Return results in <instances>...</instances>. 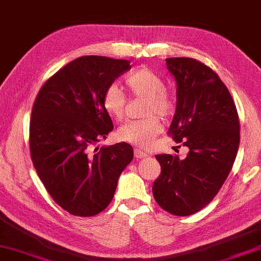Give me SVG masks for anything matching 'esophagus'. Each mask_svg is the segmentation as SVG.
<instances>
[{
	"label": "esophagus",
	"instance_id": "1",
	"mask_svg": "<svg viewBox=\"0 0 261 261\" xmlns=\"http://www.w3.org/2000/svg\"><path fill=\"white\" fill-rule=\"evenodd\" d=\"M135 156H136V159L146 158V156H148V153L143 152V150L141 149H135Z\"/></svg>",
	"mask_w": 261,
	"mask_h": 261
}]
</instances>
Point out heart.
<instances>
[{
  "mask_svg": "<svg viewBox=\"0 0 261 261\" xmlns=\"http://www.w3.org/2000/svg\"><path fill=\"white\" fill-rule=\"evenodd\" d=\"M125 84L133 96L146 98L142 113L147 117L125 122L119 127L118 137L125 142L148 148L163 130L162 120L156 114L163 118L171 115L175 109L174 98L165 89L164 80L147 68L126 75ZM102 105L109 115L121 119L126 111L127 97L117 84H111L103 92Z\"/></svg>",
  "mask_w": 261,
  "mask_h": 261,
  "instance_id": "heart-1",
  "label": "heart"
}]
</instances>
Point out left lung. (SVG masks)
<instances>
[{"instance_id": "obj_1", "label": "left lung", "mask_w": 261, "mask_h": 261, "mask_svg": "<svg viewBox=\"0 0 261 261\" xmlns=\"http://www.w3.org/2000/svg\"><path fill=\"white\" fill-rule=\"evenodd\" d=\"M176 81V112L169 128L175 142L188 147L185 159L155 155L162 172L153 196L177 216L199 212L214 199L230 174L238 146L240 119L219 75L193 58H166Z\"/></svg>"}]
</instances>
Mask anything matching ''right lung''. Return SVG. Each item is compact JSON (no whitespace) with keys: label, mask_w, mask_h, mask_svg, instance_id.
<instances>
[{"label":"right lung","mask_w":261,"mask_h":261,"mask_svg":"<svg viewBox=\"0 0 261 261\" xmlns=\"http://www.w3.org/2000/svg\"><path fill=\"white\" fill-rule=\"evenodd\" d=\"M130 68L125 59L84 56L59 69L37 93L30 118L31 161L47 192L69 214L86 218L105 210L133 161L126 142L95 148L114 127L103 92Z\"/></svg>","instance_id":"add662e5"}]
</instances>
